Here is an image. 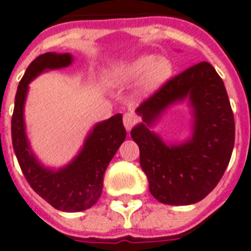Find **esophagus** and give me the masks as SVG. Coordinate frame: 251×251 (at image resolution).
Segmentation results:
<instances>
[{
    "instance_id": "obj_1",
    "label": "esophagus",
    "mask_w": 251,
    "mask_h": 251,
    "mask_svg": "<svg viewBox=\"0 0 251 251\" xmlns=\"http://www.w3.org/2000/svg\"><path fill=\"white\" fill-rule=\"evenodd\" d=\"M136 122H137V116L133 113H126L123 116V124L127 131H131L132 127L135 126Z\"/></svg>"
}]
</instances>
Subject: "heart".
I'll list each match as a JSON object with an SVG mask.
<instances>
[{
	"label": "heart",
	"instance_id": "obj_1",
	"mask_svg": "<svg viewBox=\"0 0 251 251\" xmlns=\"http://www.w3.org/2000/svg\"><path fill=\"white\" fill-rule=\"evenodd\" d=\"M171 63L166 58L145 54L110 69L106 74V81L111 85H119L138 79L140 92L149 93L160 87L171 76Z\"/></svg>",
	"mask_w": 251,
	"mask_h": 251
}]
</instances>
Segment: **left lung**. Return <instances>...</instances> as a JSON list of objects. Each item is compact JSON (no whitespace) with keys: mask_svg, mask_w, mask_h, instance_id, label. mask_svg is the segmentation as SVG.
Masks as SVG:
<instances>
[{"mask_svg":"<svg viewBox=\"0 0 251 251\" xmlns=\"http://www.w3.org/2000/svg\"><path fill=\"white\" fill-rule=\"evenodd\" d=\"M188 98L194 110V135L167 146L150 131L164 109ZM142 123L131 131L140 148V164L154 198L166 205L201 201L222 179L234 145V119L222 77L208 62L182 71L136 109Z\"/></svg>","mask_w":251,"mask_h":251,"instance_id":"obj_1","label":"left lung"}]
</instances>
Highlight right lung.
<instances>
[{
    "instance_id": "add662e5",
    "label": "right lung",
    "mask_w": 251,
    "mask_h": 251,
    "mask_svg": "<svg viewBox=\"0 0 251 251\" xmlns=\"http://www.w3.org/2000/svg\"><path fill=\"white\" fill-rule=\"evenodd\" d=\"M71 63L72 55L69 53H45L28 66L15 94L11 140L22 172L32 189L54 208L77 212L92 207L98 201L106 168L126 140L127 132L122 114H116L94 126L84 141L83 149L65 167L53 170L44 167L37 160L27 140L24 124V102L28 84L41 72L63 69Z\"/></svg>"
}]
</instances>
